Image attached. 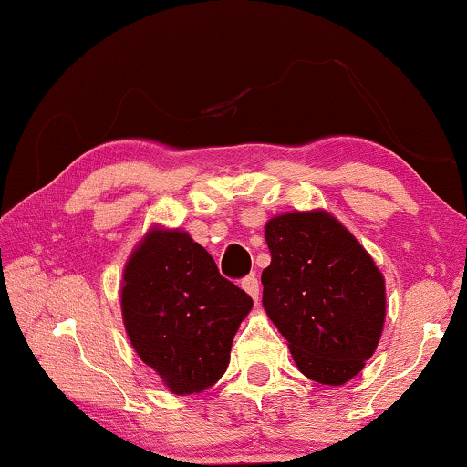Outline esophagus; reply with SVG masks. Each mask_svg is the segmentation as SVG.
I'll use <instances>...</instances> for the list:
<instances>
[{
  "label": "esophagus",
  "mask_w": 467,
  "mask_h": 467,
  "mask_svg": "<svg viewBox=\"0 0 467 467\" xmlns=\"http://www.w3.org/2000/svg\"><path fill=\"white\" fill-rule=\"evenodd\" d=\"M242 289H244L248 296H251L254 302H257V299H259V280H257V276H254V274H251V276H246V278H242Z\"/></svg>",
  "instance_id": "1"
}]
</instances>
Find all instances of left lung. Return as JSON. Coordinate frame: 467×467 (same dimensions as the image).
I'll return each instance as SVG.
<instances>
[{"instance_id":"obj_1","label":"left lung","mask_w":467,"mask_h":467,"mask_svg":"<svg viewBox=\"0 0 467 467\" xmlns=\"http://www.w3.org/2000/svg\"><path fill=\"white\" fill-rule=\"evenodd\" d=\"M272 261L261 274L264 308L289 342L299 372L344 385L379 347L385 278L353 234L325 210L267 221Z\"/></svg>"}]
</instances>
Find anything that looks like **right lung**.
Returning a JSON list of instances; mask_svg holds the SVG:
<instances>
[{
  "label": "right lung",
  "mask_w": 467,
  "mask_h": 467,
  "mask_svg": "<svg viewBox=\"0 0 467 467\" xmlns=\"http://www.w3.org/2000/svg\"><path fill=\"white\" fill-rule=\"evenodd\" d=\"M251 308V296L223 278L206 248L181 229L152 227L125 265V331L176 395L200 393L225 374Z\"/></svg>",
  "instance_id": "add662e5"
}]
</instances>
